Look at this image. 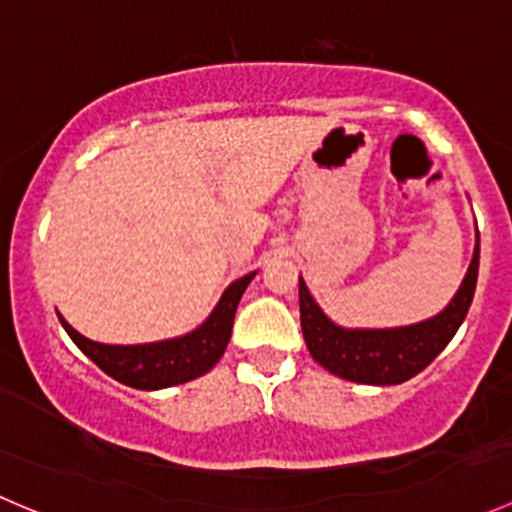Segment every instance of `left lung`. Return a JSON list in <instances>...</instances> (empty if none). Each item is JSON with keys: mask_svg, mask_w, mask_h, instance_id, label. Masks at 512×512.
I'll list each match as a JSON object with an SVG mask.
<instances>
[{"mask_svg": "<svg viewBox=\"0 0 512 512\" xmlns=\"http://www.w3.org/2000/svg\"><path fill=\"white\" fill-rule=\"evenodd\" d=\"M478 257L480 237L476 240L471 267L448 307L426 322L396 329L339 327L319 309L299 277V319H302V334L309 354L334 376L356 384H404L446 349L466 319L478 282Z\"/></svg>", "mask_w": 512, "mask_h": 512, "instance_id": "left-lung-1", "label": "left lung"}]
</instances>
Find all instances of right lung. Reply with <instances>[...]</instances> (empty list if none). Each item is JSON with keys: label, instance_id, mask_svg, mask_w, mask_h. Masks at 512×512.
Masks as SVG:
<instances>
[{"label": "right lung", "instance_id": "right-lung-1", "mask_svg": "<svg viewBox=\"0 0 512 512\" xmlns=\"http://www.w3.org/2000/svg\"><path fill=\"white\" fill-rule=\"evenodd\" d=\"M252 277H255V272L232 282L220 297L213 314L198 329L183 334V337L165 339V342L128 344V347L101 344L76 332L61 314L59 322L66 329V334L74 339L76 347L89 356L98 369L106 371L111 379L141 391L168 389V386L198 379L218 364L220 356L225 354L227 342H230L237 304H240L242 292L250 285Z\"/></svg>", "mask_w": 512, "mask_h": 512}]
</instances>
